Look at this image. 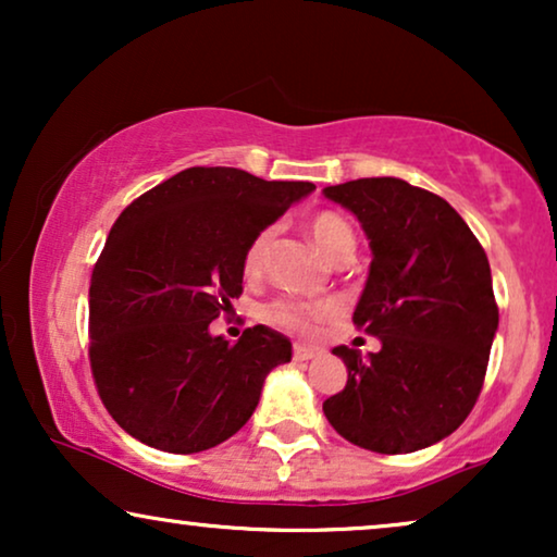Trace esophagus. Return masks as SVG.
Instances as JSON below:
<instances>
[{"instance_id": "1", "label": "esophagus", "mask_w": 557, "mask_h": 557, "mask_svg": "<svg viewBox=\"0 0 557 557\" xmlns=\"http://www.w3.org/2000/svg\"><path fill=\"white\" fill-rule=\"evenodd\" d=\"M322 355V349L319 347H311V345H294V360L299 362H307V360H314V357Z\"/></svg>"}]
</instances>
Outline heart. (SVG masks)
I'll list each match as a JSON object with an SVG mask.
<instances>
[{
  "instance_id": "b5f03b06",
  "label": "heart",
  "mask_w": 557,
  "mask_h": 557,
  "mask_svg": "<svg viewBox=\"0 0 557 557\" xmlns=\"http://www.w3.org/2000/svg\"><path fill=\"white\" fill-rule=\"evenodd\" d=\"M309 233L317 246L322 248V253L330 256L332 261L345 253V250H355L352 227H349L347 220L337 215V212H317V215L309 220ZM271 235V227H263V231H258L246 246V253H243V271H246L248 276H256V273L263 269V258L265 250H269ZM332 314L334 304L330 301L278 299L265 307V319H269V322L292 332H311L314 324L324 322V319H330Z\"/></svg>"
}]
</instances>
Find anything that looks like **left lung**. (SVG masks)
Instances as JSON below:
<instances>
[{
  "label": "left lung",
  "instance_id": "left-lung-1",
  "mask_svg": "<svg viewBox=\"0 0 557 557\" xmlns=\"http://www.w3.org/2000/svg\"><path fill=\"white\" fill-rule=\"evenodd\" d=\"M360 220L372 263L352 322L380 339L362 357L345 345V391L324 416L349 444L410 454L446 438L474 408L499 309L484 248L444 197L398 177L324 187Z\"/></svg>",
  "mask_w": 557,
  "mask_h": 557
}]
</instances>
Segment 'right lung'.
Returning a JSON list of instances; mask_svg holds the SVG:
<instances>
[{"label":"right lung","mask_w":557,"mask_h":557,"mask_svg":"<svg viewBox=\"0 0 557 557\" xmlns=\"http://www.w3.org/2000/svg\"><path fill=\"white\" fill-rule=\"evenodd\" d=\"M311 189L189 166L121 212L90 276L88 357L106 410L128 436L197 454L253 416L292 342L256 324L231 345L212 337L210 322L243 294L250 238Z\"/></svg>","instance_id":"1"}]
</instances>
